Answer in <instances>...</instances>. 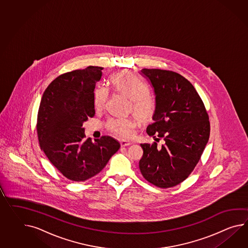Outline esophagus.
<instances>
[{
  "label": "esophagus",
  "instance_id": "34e87169",
  "mask_svg": "<svg viewBox=\"0 0 248 248\" xmlns=\"http://www.w3.org/2000/svg\"><path fill=\"white\" fill-rule=\"evenodd\" d=\"M120 144H121V147H127V146L131 145L132 143L130 141H126V140H121Z\"/></svg>",
  "mask_w": 248,
  "mask_h": 248
}]
</instances>
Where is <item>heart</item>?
Segmentation results:
<instances>
[{
	"mask_svg": "<svg viewBox=\"0 0 248 248\" xmlns=\"http://www.w3.org/2000/svg\"><path fill=\"white\" fill-rule=\"evenodd\" d=\"M111 83L116 92L130 99V109L141 121H149L154 116L157 101L149 91L147 85L131 71H121L111 76ZM109 91L105 87H97L94 91L93 101L96 109L105 107L108 98ZM137 120L133 117H115L108 121L109 131L124 139H130L134 134Z\"/></svg>",
	"mask_w": 248,
	"mask_h": 248,
	"instance_id": "heart-1",
	"label": "heart"
}]
</instances>
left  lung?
<instances>
[{"instance_id":"1","label":"left lung","mask_w":248,"mask_h":248,"mask_svg":"<svg viewBox=\"0 0 248 248\" xmlns=\"http://www.w3.org/2000/svg\"><path fill=\"white\" fill-rule=\"evenodd\" d=\"M140 74L151 82L157 101L146 131L155 140L163 139L164 144H140V170L157 187H172L199 162L210 137L209 115L194 87L180 74L160 69H142Z\"/></svg>"}]
</instances>
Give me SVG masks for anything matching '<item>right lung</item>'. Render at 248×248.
I'll return each mask as SVG.
<instances>
[{
	"mask_svg": "<svg viewBox=\"0 0 248 248\" xmlns=\"http://www.w3.org/2000/svg\"><path fill=\"white\" fill-rule=\"evenodd\" d=\"M102 67L89 66L63 73L43 94L37 114L36 132L40 148L66 178L85 181L98 174L120 143L110 136L84 140L82 127L95 115L93 101Z\"/></svg>",
	"mask_w": 248,
	"mask_h": 248,
	"instance_id": "1",
	"label": "right lung"
}]
</instances>
